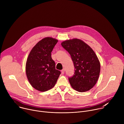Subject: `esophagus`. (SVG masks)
Listing matches in <instances>:
<instances>
[{"label": "esophagus", "mask_w": 124, "mask_h": 124, "mask_svg": "<svg viewBox=\"0 0 124 124\" xmlns=\"http://www.w3.org/2000/svg\"><path fill=\"white\" fill-rule=\"evenodd\" d=\"M64 73H65V69H63L61 70V73H62V74H64Z\"/></svg>", "instance_id": "34e87169"}]
</instances>
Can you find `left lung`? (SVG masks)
<instances>
[{"instance_id": "1", "label": "left lung", "mask_w": 124, "mask_h": 124, "mask_svg": "<svg viewBox=\"0 0 124 124\" xmlns=\"http://www.w3.org/2000/svg\"><path fill=\"white\" fill-rule=\"evenodd\" d=\"M61 45L70 54L75 67V73L69 78L72 88L79 92L90 90L97 83L101 66L92 48L78 39L68 40Z\"/></svg>"}]
</instances>
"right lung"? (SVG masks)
Masks as SVG:
<instances>
[{
  "instance_id": "add662e5",
  "label": "right lung",
  "mask_w": 124,
  "mask_h": 124,
  "mask_svg": "<svg viewBox=\"0 0 124 124\" xmlns=\"http://www.w3.org/2000/svg\"><path fill=\"white\" fill-rule=\"evenodd\" d=\"M58 40L46 37L35 45L30 51L26 63V74L31 86L41 92L54 87L61 74L55 69L51 51Z\"/></svg>"
}]
</instances>
